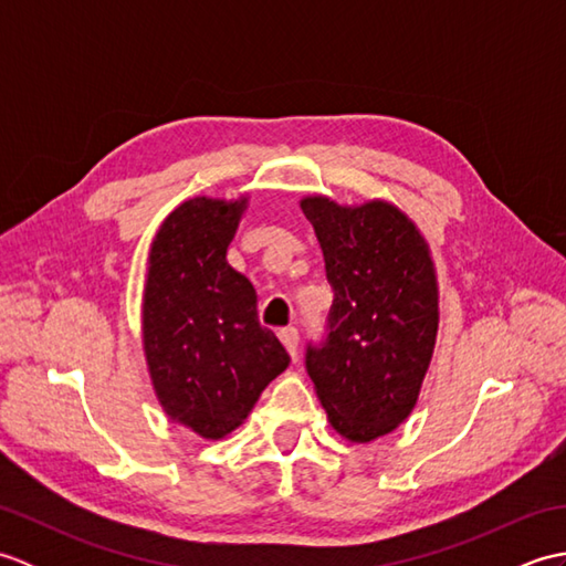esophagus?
Returning a JSON list of instances; mask_svg holds the SVG:
<instances>
[{
    "label": "esophagus",
    "instance_id": "obj_1",
    "mask_svg": "<svg viewBox=\"0 0 566 566\" xmlns=\"http://www.w3.org/2000/svg\"><path fill=\"white\" fill-rule=\"evenodd\" d=\"M280 340H282V345H284V350L290 353L292 357H296V347H298V333L294 331V328H282L280 333Z\"/></svg>",
    "mask_w": 566,
    "mask_h": 566
}]
</instances>
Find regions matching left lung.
Returning a JSON list of instances; mask_svg holds the SVG:
<instances>
[{"mask_svg": "<svg viewBox=\"0 0 566 566\" xmlns=\"http://www.w3.org/2000/svg\"><path fill=\"white\" fill-rule=\"evenodd\" d=\"M333 286L331 333L306 369L331 428L350 442L389 436L413 413L436 353L438 272L430 245L396 203L302 197Z\"/></svg>", "mask_w": 566, "mask_h": 566, "instance_id": "1", "label": "left lung"}]
</instances>
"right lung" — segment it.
<instances>
[{
	"label": "right lung",
	"mask_w": 566,
	"mask_h": 566,
	"mask_svg": "<svg viewBox=\"0 0 566 566\" xmlns=\"http://www.w3.org/2000/svg\"><path fill=\"white\" fill-rule=\"evenodd\" d=\"M250 197H191L167 213L148 252L140 333L165 416L221 440L255 408L290 355L258 321L248 276L226 260Z\"/></svg>",
	"instance_id": "add662e5"
}]
</instances>
